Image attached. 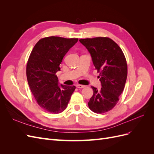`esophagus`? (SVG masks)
Listing matches in <instances>:
<instances>
[{"label":"esophagus","instance_id":"34e87169","mask_svg":"<svg viewBox=\"0 0 154 154\" xmlns=\"http://www.w3.org/2000/svg\"><path fill=\"white\" fill-rule=\"evenodd\" d=\"M85 86V85H80V84H78L76 85V87L78 88H84Z\"/></svg>","mask_w":154,"mask_h":154}]
</instances>
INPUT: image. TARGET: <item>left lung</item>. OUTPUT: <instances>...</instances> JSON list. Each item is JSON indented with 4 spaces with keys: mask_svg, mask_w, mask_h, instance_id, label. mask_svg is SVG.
Segmentation results:
<instances>
[{
    "mask_svg": "<svg viewBox=\"0 0 154 154\" xmlns=\"http://www.w3.org/2000/svg\"><path fill=\"white\" fill-rule=\"evenodd\" d=\"M91 54L93 64L100 72L101 88L94 91L88 101L89 109L97 114L112 109L119 101L127 78V64L119 46L108 37L80 39Z\"/></svg>",
    "mask_w": 154,
    "mask_h": 154,
    "instance_id": "left-lung-1",
    "label": "left lung"
}]
</instances>
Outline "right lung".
I'll use <instances>...</instances> for the list:
<instances>
[{
    "label": "right lung",
    "instance_id": "right-lung-1",
    "mask_svg": "<svg viewBox=\"0 0 154 154\" xmlns=\"http://www.w3.org/2000/svg\"><path fill=\"white\" fill-rule=\"evenodd\" d=\"M78 38L49 36L40 39L30 54L26 66L27 82L38 105L52 114L66 110L76 87L58 85L57 72Z\"/></svg>",
    "mask_w": 154,
    "mask_h": 154
}]
</instances>
